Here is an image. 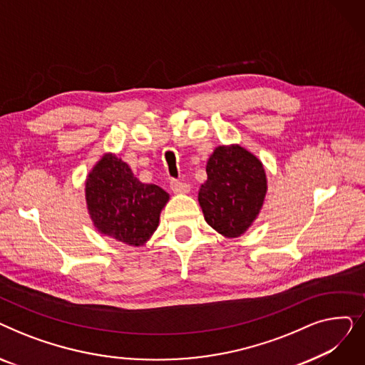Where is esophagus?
<instances>
[{
    "label": "esophagus",
    "instance_id": "1",
    "mask_svg": "<svg viewBox=\"0 0 365 365\" xmlns=\"http://www.w3.org/2000/svg\"><path fill=\"white\" fill-rule=\"evenodd\" d=\"M170 189L175 194H187L190 190V186L185 182H180V180H171L170 182Z\"/></svg>",
    "mask_w": 365,
    "mask_h": 365
}]
</instances>
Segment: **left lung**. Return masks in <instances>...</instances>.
<instances>
[{"mask_svg": "<svg viewBox=\"0 0 365 365\" xmlns=\"http://www.w3.org/2000/svg\"><path fill=\"white\" fill-rule=\"evenodd\" d=\"M198 201L205 222L223 237L242 235L257 217L266 195L262 163L240 145L219 146L207 163Z\"/></svg>", "mask_w": 365, "mask_h": 365, "instance_id": "obj_1", "label": "left lung"}]
</instances>
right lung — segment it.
<instances>
[{
	"label": "right lung",
	"mask_w": 365,
	"mask_h": 365,
	"mask_svg": "<svg viewBox=\"0 0 365 365\" xmlns=\"http://www.w3.org/2000/svg\"><path fill=\"white\" fill-rule=\"evenodd\" d=\"M86 200L101 234L139 247L158 227L168 194L157 185L142 183L124 161L106 153L87 176Z\"/></svg>",
	"instance_id": "add662e5"
}]
</instances>
